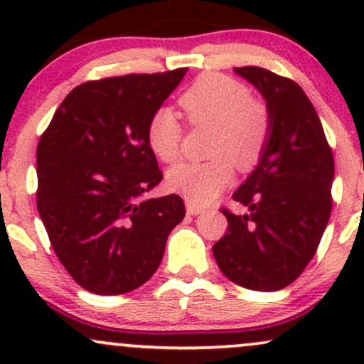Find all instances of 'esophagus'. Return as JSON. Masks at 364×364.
Returning <instances> with one entry per match:
<instances>
[{"label":"esophagus","mask_w":364,"mask_h":364,"mask_svg":"<svg viewBox=\"0 0 364 364\" xmlns=\"http://www.w3.org/2000/svg\"><path fill=\"white\" fill-rule=\"evenodd\" d=\"M186 212L190 215H198V214H202L203 208L198 207V205H195V203H191V202H186Z\"/></svg>","instance_id":"obj_1"}]
</instances>
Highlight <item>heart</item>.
<instances>
[{"label":"heart","mask_w":364,"mask_h":364,"mask_svg":"<svg viewBox=\"0 0 364 364\" xmlns=\"http://www.w3.org/2000/svg\"><path fill=\"white\" fill-rule=\"evenodd\" d=\"M179 106L193 127L214 128L208 162H183L168 174V183L195 205H207L231 185L235 162L252 169L260 161L270 133V114L243 82L223 73L202 75L179 97ZM147 141L164 162L181 154L183 124L176 112L159 107L147 123Z\"/></svg>","instance_id":"1"}]
</instances>
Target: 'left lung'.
<instances>
[{"label":"left lung","instance_id":"1","mask_svg":"<svg viewBox=\"0 0 364 364\" xmlns=\"http://www.w3.org/2000/svg\"><path fill=\"white\" fill-rule=\"evenodd\" d=\"M235 72L262 92L270 133L260 164L232 195L248 212L220 208L228 229L212 252L229 281L252 291H279L303 274L327 228L332 149L298 83L260 66Z\"/></svg>","mask_w":364,"mask_h":364}]
</instances>
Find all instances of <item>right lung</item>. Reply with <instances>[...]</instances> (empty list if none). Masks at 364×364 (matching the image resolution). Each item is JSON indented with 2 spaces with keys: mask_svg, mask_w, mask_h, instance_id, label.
Wrapping results in <instances>:
<instances>
[{
  "mask_svg": "<svg viewBox=\"0 0 364 364\" xmlns=\"http://www.w3.org/2000/svg\"><path fill=\"white\" fill-rule=\"evenodd\" d=\"M185 73L80 83L41 135L37 210L58 260L94 294H123L147 282L185 217L179 195L141 200L162 179L147 123Z\"/></svg>",
  "mask_w": 364,
  "mask_h": 364,
  "instance_id": "obj_1",
  "label": "right lung"
}]
</instances>
